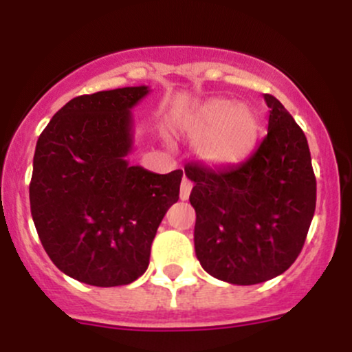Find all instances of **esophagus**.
I'll return each instance as SVG.
<instances>
[{
  "mask_svg": "<svg viewBox=\"0 0 352 352\" xmlns=\"http://www.w3.org/2000/svg\"><path fill=\"white\" fill-rule=\"evenodd\" d=\"M192 187H193L192 182H190L187 177H184V180H182V185H180V200H188Z\"/></svg>",
  "mask_w": 352,
  "mask_h": 352,
  "instance_id": "obj_1",
  "label": "esophagus"
}]
</instances>
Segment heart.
Instances as JSON below:
<instances>
[{"instance_id":"b5f03b06","label":"heart","mask_w":352,"mask_h":352,"mask_svg":"<svg viewBox=\"0 0 352 352\" xmlns=\"http://www.w3.org/2000/svg\"><path fill=\"white\" fill-rule=\"evenodd\" d=\"M260 122L248 106L210 99L180 120V131L210 167H233L245 160L258 137Z\"/></svg>"}]
</instances>
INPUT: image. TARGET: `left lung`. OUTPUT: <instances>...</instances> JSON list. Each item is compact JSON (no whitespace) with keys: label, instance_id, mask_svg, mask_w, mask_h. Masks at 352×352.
I'll return each instance as SVG.
<instances>
[{"label":"left lung","instance_id":"obj_1","mask_svg":"<svg viewBox=\"0 0 352 352\" xmlns=\"http://www.w3.org/2000/svg\"><path fill=\"white\" fill-rule=\"evenodd\" d=\"M268 134L243 164L212 170L188 165L193 241L201 268L232 285L285 273L301 253L316 208V177L305 132L273 96Z\"/></svg>","mask_w":352,"mask_h":352}]
</instances>
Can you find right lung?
I'll list each match as a JSON object with an SVG mask.
<instances>
[{
	"mask_svg": "<svg viewBox=\"0 0 352 352\" xmlns=\"http://www.w3.org/2000/svg\"><path fill=\"white\" fill-rule=\"evenodd\" d=\"M148 86L71 99L36 144L31 215L47 256L63 273L92 286L129 285L148 266L167 210L179 200L184 172L131 165L132 107Z\"/></svg>",
	"mask_w": 352,
	"mask_h": 352,
	"instance_id": "obj_1",
	"label": "right lung"
}]
</instances>
